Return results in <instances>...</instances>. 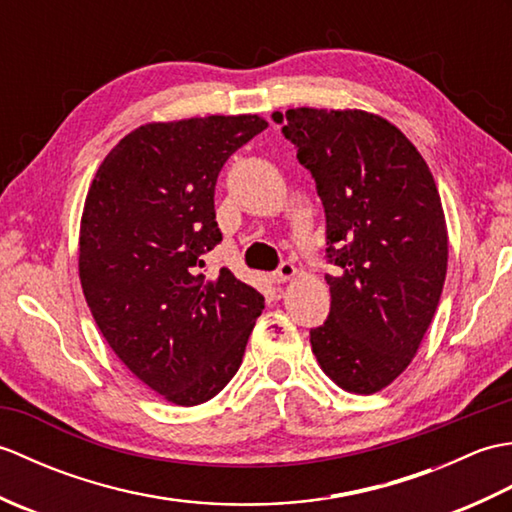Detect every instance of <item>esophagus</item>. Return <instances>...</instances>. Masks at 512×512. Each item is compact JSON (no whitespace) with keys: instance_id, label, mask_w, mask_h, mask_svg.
I'll return each mask as SVG.
<instances>
[{"instance_id":"obj_1","label":"esophagus","mask_w":512,"mask_h":512,"mask_svg":"<svg viewBox=\"0 0 512 512\" xmlns=\"http://www.w3.org/2000/svg\"><path fill=\"white\" fill-rule=\"evenodd\" d=\"M295 273H297L295 264H292V262H281L279 268L273 273V279L277 281V284H281V281H288V279L295 277Z\"/></svg>"}]
</instances>
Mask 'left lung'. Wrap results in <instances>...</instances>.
<instances>
[{
  "label": "left lung",
  "mask_w": 512,
  "mask_h": 512,
  "mask_svg": "<svg viewBox=\"0 0 512 512\" xmlns=\"http://www.w3.org/2000/svg\"><path fill=\"white\" fill-rule=\"evenodd\" d=\"M273 121L317 182L336 266L312 352L345 391L376 394L416 356L442 295L449 237L436 180L409 138L376 114L297 107Z\"/></svg>",
  "instance_id": "1"
}]
</instances>
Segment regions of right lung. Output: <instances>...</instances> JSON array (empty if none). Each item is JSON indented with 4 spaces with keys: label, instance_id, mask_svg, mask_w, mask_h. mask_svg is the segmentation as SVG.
<instances>
[{
    "label": "right lung",
    "instance_id": "obj_1",
    "mask_svg": "<svg viewBox=\"0 0 512 512\" xmlns=\"http://www.w3.org/2000/svg\"><path fill=\"white\" fill-rule=\"evenodd\" d=\"M268 123L257 114L134 129L101 162L81 217L79 277L114 354L173 405L211 400L242 365L264 297L202 255L222 242L215 182Z\"/></svg>",
    "mask_w": 512,
    "mask_h": 512
}]
</instances>
